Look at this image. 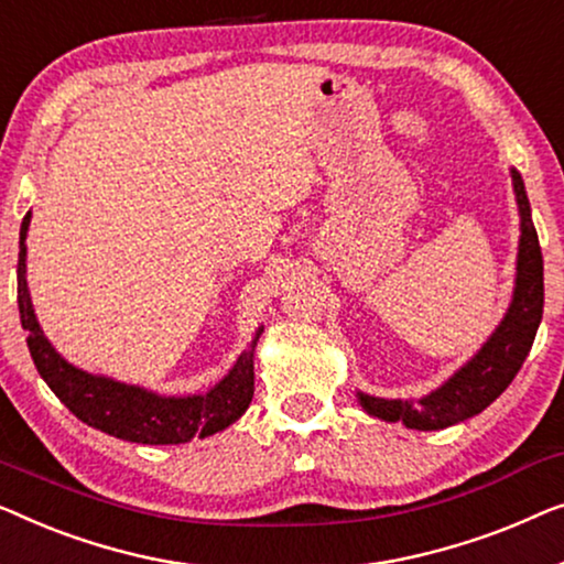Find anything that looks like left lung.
Here are the masks:
<instances>
[{
    "instance_id": "8db88e82",
    "label": "left lung",
    "mask_w": 564,
    "mask_h": 564,
    "mask_svg": "<svg viewBox=\"0 0 564 564\" xmlns=\"http://www.w3.org/2000/svg\"><path fill=\"white\" fill-rule=\"evenodd\" d=\"M513 196L519 206V252H517V279H513L511 304L503 319L490 332V337L480 345V350L470 360L452 372L442 386L434 388L422 399H380L358 391V403L368 416L380 422H401L409 430L434 432L444 426L459 424L465 419L480 414L501 395L527 355L534 345L539 322L544 308V263L539 237L531 221V206L523 188L521 173L511 169Z\"/></svg>"
}]
</instances>
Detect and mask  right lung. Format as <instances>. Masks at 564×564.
I'll use <instances>...</instances> for the list:
<instances>
[{"instance_id":"right-lung-1","label":"right lung","mask_w":564,"mask_h":564,"mask_svg":"<svg viewBox=\"0 0 564 564\" xmlns=\"http://www.w3.org/2000/svg\"><path fill=\"white\" fill-rule=\"evenodd\" d=\"M33 212L20 227L18 258V306L22 329L28 332V350L47 388L66 403L70 414L94 430L117 440L138 444H184L194 437H212L235 424L248 411L256 393V345L263 327L256 329L252 343L240 352L227 376L206 393L163 395L148 388L122 383L109 376L76 368L51 345L37 322L28 289V229Z\"/></svg>"}]
</instances>
